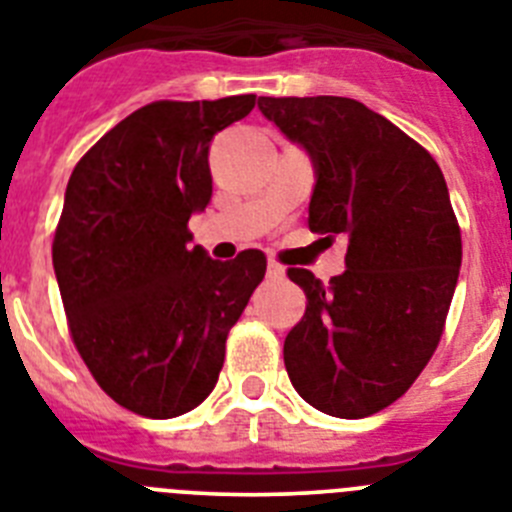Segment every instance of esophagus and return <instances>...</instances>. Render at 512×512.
<instances>
[{
	"label": "esophagus",
	"instance_id": "esophagus-1",
	"mask_svg": "<svg viewBox=\"0 0 512 512\" xmlns=\"http://www.w3.org/2000/svg\"><path fill=\"white\" fill-rule=\"evenodd\" d=\"M284 274H287V271H284V266H279L277 261H269V266H266V277H269L271 282H282Z\"/></svg>",
	"mask_w": 512,
	"mask_h": 512
}]
</instances>
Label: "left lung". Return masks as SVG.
I'll return each mask as SVG.
<instances>
[{
    "label": "left lung",
    "mask_w": 512,
    "mask_h": 512,
    "mask_svg": "<svg viewBox=\"0 0 512 512\" xmlns=\"http://www.w3.org/2000/svg\"><path fill=\"white\" fill-rule=\"evenodd\" d=\"M259 110L310 156L312 233L348 235L346 271L289 279L307 310L284 341L305 402L366 418L402 397L431 361L459 282L461 233L433 156L348 97H259Z\"/></svg>",
    "instance_id": "1"
}]
</instances>
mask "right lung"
<instances>
[{"label":"right lung","instance_id":"obj_1","mask_svg":"<svg viewBox=\"0 0 512 512\" xmlns=\"http://www.w3.org/2000/svg\"><path fill=\"white\" fill-rule=\"evenodd\" d=\"M256 97L153 102L76 164L53 238L71 338L117 405L176 418L215 390L225 338L266 274L256 248L215 261L189 217L212 197L210 140Z\"/></svg>","mask_w":512,"mask_h":512}]
</instances>
